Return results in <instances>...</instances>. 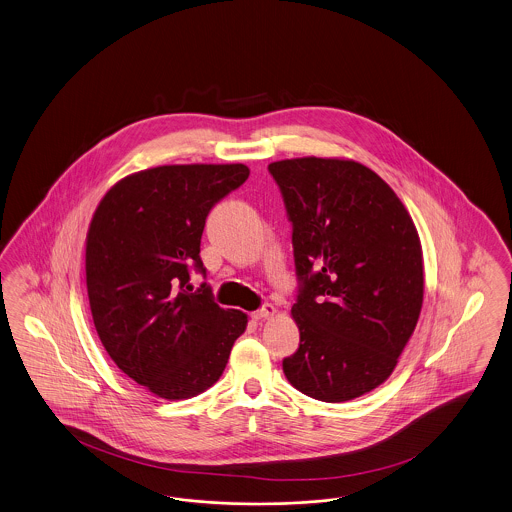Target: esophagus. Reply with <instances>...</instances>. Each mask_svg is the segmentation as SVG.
Here are the masks:
<instances>
[{
  "mask_svg": "<svg viewBox=\"0 0 512 512\" xmlns=\"http://www.w3.org/2000/svg\"><path fill=\"white\" fill-rule=\"evenodd\" d=\"M276 307H272V305H265V307L261 308V310H257L255 314H253V318L255 320H270V318H274L276 316Z\"/></svg>",
  "mask_w": 512,
  "mask_h": 512,
  "instance_id": "obj_1",
  "label": "esophagus"
}]
</instances>
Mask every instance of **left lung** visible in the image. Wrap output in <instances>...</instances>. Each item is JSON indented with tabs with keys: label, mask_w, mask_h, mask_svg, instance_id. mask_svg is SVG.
I'll return each instance as SVG.
<instances>
[{
	"label": "left lung",
	"mask_w": 512,
	"mask_h": 512,
	"mask_svg": "<svg viewBox=\"0 0 512 512\" xmlns=\"http://www.w3.org/2000/svg\"><path fill=\"white\" fill-rule=\"evenodd\" d=\"M293 225L301 345L287 381L347 402L390 377L423 307V249L408 209L375 171L345 158L268 165Z\"/></svg>",
	"instance_id": "obj_1"
}]
</instances>
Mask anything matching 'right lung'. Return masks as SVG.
I'll list each match as a JSON object with an SVG mask.
<instances>
[{"instance_id": "1", "label": "right lung", "mask_w": 512, "mask_h": 512, "mask_svg": "<svg viewBox=\"0 0 512 512\" xmlns=\"http://www.w3.org/2000/svg\"><path fill=\"white\" fill-rule=\"evenodd\" d=\"M244 164L160 165L127 175L97 205L85 238L93 324L114 364L165 400H186L223 375L247 314L221 308L205 274V217L246 183ZM189 291L186 292L183 287Z\"/></svg>"}]
</instances>
